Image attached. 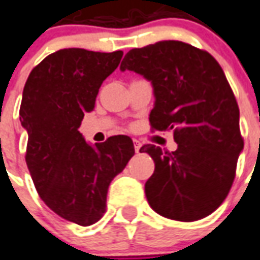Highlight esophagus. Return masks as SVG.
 Here are the masks:
<instances>
[{
  "instance_id": "esophagus-1",
  "label": "esophagus",
  "mask_w": 260,
  "mask_h": 260,
  "mask_svg": "<svg viewBox=\"0 0 260 260\" xmlns=\"http://www.w3.org/2000/svg\"><path fill=\"white\" fill-rule=\"evenodd\" d=\"M140 148H141V143H140L139 140H134V151L139 154L140 152Z\"/></svg>"
}]
</instances>
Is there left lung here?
<instances>
[{
	"instance_id": "1",
	"label": "left lung",
	"mask_w": 260,
	"mask_h": 260,
	"mask_svg": "<svg viewBox=\"0 0 260 260\" xmlns=\"http://www.w3.org/2000/svg\"><path fill=\"white\" fill-rule=\"evenodd\" d=\"M134 71L150 81L155 130H174L178 148L164 152L145 144L155 162L145 182L154 211L171 220L196 221L211 214L231 189L244 140L239 109L220 64L207 51L178 40L133 49L120 71Z\"/></svg>"
}]
</instances>
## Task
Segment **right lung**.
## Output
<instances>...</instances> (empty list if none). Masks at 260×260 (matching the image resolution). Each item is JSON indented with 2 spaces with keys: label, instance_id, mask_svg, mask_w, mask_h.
<instances>
[{
  "label": "right lung",
  "instance_id": "obj_1",
  "mask_svg": "<svg viewBox=\"0 0 260 260\" xmlns=\"http://www.w3.org/2000/svg\"><path fill=\"white\" fill-rule=\"evenodd\" d=\"M121 57V50L61 49L33 68L22 93L25 159L39 196L60 217L84 227L102 217L110 182L134 155L128 136L92 145L78 130Z\"/></svg>",
  "mask_w": 260,
  "mask_h": 260
}]
</instances>
